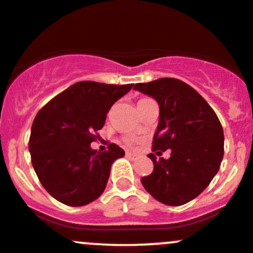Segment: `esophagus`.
Listing matches in <instances>:
<instances>
[{
    "label": "esophagus",
    "mask_w": 253,
    "mask_h": 253,
    "mask_svg": "<svg viewBox=\"0 0 253 253\" xmlns=\"http://www.w3.org/2000/svg\"><path fill=\"white\" fill-rule=\"evenodd\" d=\"M126 157L131 158V160H135V158L137 157V155H136V153H134V152H130V151H126Z\"/></svg>",
    "instance_id": "obj_1"
}]
</instances>
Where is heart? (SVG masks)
<instances>
[{
	"label": "heart",
	"instance_id": "obj_1",
	"mask_svg": "<svg viewBox=\"0 0 253 253\" xmlns=\"http://www.w3.org/2000/svg\"><path fill=\"white\" fill-rule=\"evenodd\" d=\"M148 100H151V98H147V97H142V98H140L139 101H137V106L139 105H141V103H144V102H146V101H148ZM127 142H130V140H126Z\"/></svg>",
	"mask_w": 253,
	"mask_h": 253
}]
</instances>
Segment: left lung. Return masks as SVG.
I'll use <instances>...</instances> for the list:
<instances>
[{"label": "left lung", "mask_w": 253, "mask_h": 253, "mask_svg": "<svg viewBox=\"0 0 253 253\" xmlns=\"http://www.w3.org/2000/svg\"><path fill=\"white\" fill-rule=\"evenodd\" d=\"M134 88L152 96L160 105L152 150H170L168 160L148 155L153 171L141 183L162 204H187L204 191L219 169L224 155L222 124L205 98L181 80L161 78L139 83Z\"/></svg>", "instance_id": "obj_1"}]
</instances>
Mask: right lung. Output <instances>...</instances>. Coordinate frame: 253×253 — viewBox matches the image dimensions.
Listing matches in <instances>:
<instances>
[{"instance_id":"obj_1","label":"right lung","mask_w":253,"mask_h":253,"mask_svg":"<svg viewBox=\"0 0 253 253\" xmlns=\"http://www.w3.org/2000/svg\"><path fill=\"white\" fill-rule=\"evenodd\" d=\"M134 84L79 82L46 103L31 126L29 152L39 180L57 201L85 206L102 195L111 166L124 156L111 144L105 152L92 150L113 103Z\"/></svg>"}]
</instances>
